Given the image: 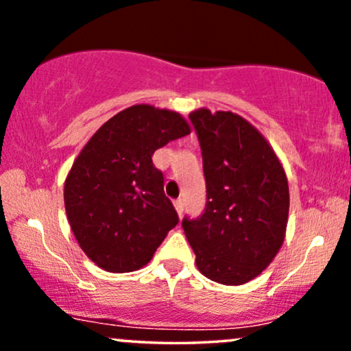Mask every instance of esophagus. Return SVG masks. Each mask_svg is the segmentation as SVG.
<instances>
[{
  "instance_id": "1",
  "label": "esophagus",
  "mask_w": 351,
  "mask_h": 351,
  "mask_svg": "<svg viewBox=\"0 0 351 351\" xmlns=\"http://www.w3.org/2000/svg\"><path fill=\"white\" fill-rule=\"evenodd\" d=\"M173 204H175V209H176V213H178L180 216L183 215V211H184V199H183V198H178V199H175V201H173Z\"/></svg>"
}]
</instances>
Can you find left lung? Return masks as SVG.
<instances>
[{"mask_svg": "<svg viewBox=\"0 0 351 351\" xmlns=\"http://www.w3.org/2000/svg\"><path fill=\"white\" fill-rule=\"evenodd\" d=\"M203 156L206 204L181 226L208 279L226 285L252 280L284 243L289 184L265 138L243 117L208 108L189 114Z\"/></svg>", "mask_w": 351, "mask_h": 351, "instance_id": "8db88e82", "label": "left lung"}]
</instances>
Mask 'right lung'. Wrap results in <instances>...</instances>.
I'll return each mask as SVG.
<instances>
[{
    "label": "right lung",
    "mask_w": 351,
    "mask_h": 351,
    "mask_svg": "<svg viewBox=\"0 0 351 351\" xmlns=\"http://www.w3.org/2000/svg\"><path fill=\"white\" fill-rule=\"evenodd\" d=\"M188 134L176 112L134 106L107 120L82 148L67 175L64 203L75 239L99 267H143L178 224L152 156Z\"/></svg>",
    "instance_id": "obj_1"
}]
</instances>
